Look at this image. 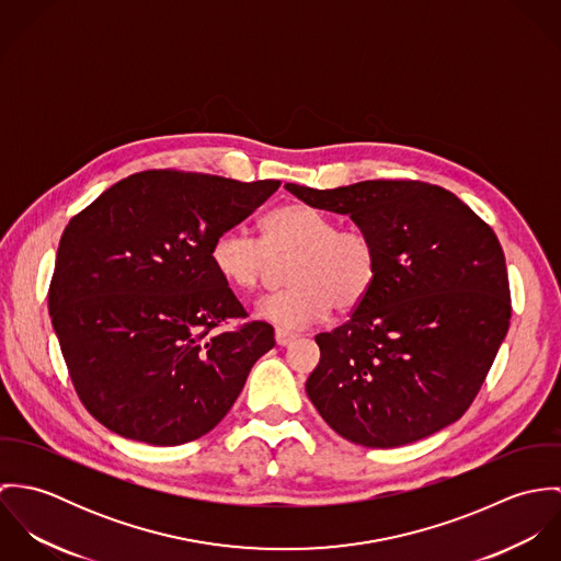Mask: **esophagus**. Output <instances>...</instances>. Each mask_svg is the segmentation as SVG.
Instances as JSON below:
<instances>
[{"mask_svg":"<svg viewBox=\"0 0 561 561\" xmlns=\"http://www.w3.org/2000/svg\"><path fill=\"white\" fill-rule=\"evenodd\" d=\"M296 339H298L296 332L285 330V328H276V343H278V345H289V343H294Z\"/></svg>","mask_w":561,"mask_h":561,"instance_id":"34e87169","label":"esophagus"}]
</instances>
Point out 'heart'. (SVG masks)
<instances>
[{"instance_id": "b5f03b06", "label": "heart", "mask_w": 561, "mask_h": 561, "mask_svg": "<svg viewBox=\"0 0 561 561\" xmlns=\"http://www.w3.org/2000/svg\"><path fill=\"white\" fill-rule=\"evenodd\" d=\"M211 265L218 276L240 291L259 289L272 259H291L289 289L256 305V316L285 330L358 309L371 294L380 256L376 241L356 227L339 222L307 203H287L261 220V240L240 227L222 231L211 243Z\"/></svg>"}]
</instances>
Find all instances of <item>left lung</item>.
<instances>
[{"label": "left lung", "mask_w": 561, "mask_h": 561, "mask_svg": "<svg viewBox=\"0 0 561 561\" xmlns=\"http://www.w3.org/2000/svg\"><path fill=\"white\" fill-rule=\"evenodd\" d=\"M371 236L380 270L350 320L316 336L307 393L343 438L391 449L458 421L480 393L512 318L503 248L456 194L423 181L336 190L285 185Z\"/></svg>", "instance_id": "8db88e82"}]
</instances>
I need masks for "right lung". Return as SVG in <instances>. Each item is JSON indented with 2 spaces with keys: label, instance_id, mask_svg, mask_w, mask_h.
Listing matches in <instances>:
<instances>
[{
  "label": "right lung",
  "instance_id": "add662e5",
  "mask_svg": "<svg viewBox=\"0 0 561 561\" xmlns=\"http://www.w3.org/2000/svg\"><path fill=\"white\" fill-rule=\"evenodd\" d=\"M278 185L145 170L67 225L49 316L78 398L101 425L168 447L201 438L231 410L274 347V328L245 321L209 252ZM231 319L244 321L220 331Z\"/></svg>",
  "mask_w": 561,
  "mask_h": 561
}]
</instances>
